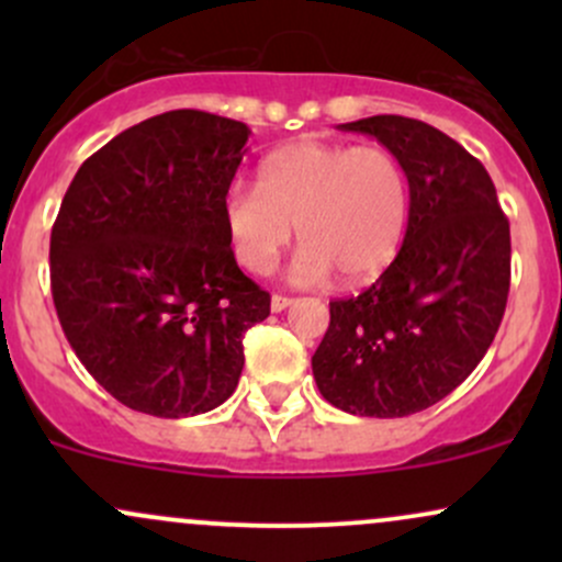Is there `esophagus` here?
Returning <instances> with one entry per match:
<instances>
[{"label":"esophagus","instance_id":"obj_1","mask_svg":"<svg viewBox=\"0 0 562 562\" xmlns=\"http://www.w3.org/2000/svg\"><path fill=\"white\" fill-rule=\"evenodd\" d=\"M290 303L293 299H288V295H272V312H285Z\"/></svg>","mask_w":562,"mask_h":562}]
</instances>
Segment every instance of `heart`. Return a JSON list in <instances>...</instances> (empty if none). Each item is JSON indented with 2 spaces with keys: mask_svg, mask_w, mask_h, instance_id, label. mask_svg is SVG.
Segmentation results:
<instances>
[{
  "mask_svg": "<svg viewBox=\"0 0 562 562\" xmlns=\"http://www.w3.org/2000/svg\"><path fill=\"white\" fill-rule=\"evenodd\" d=\"M224 229L237 263L254 274L274 267L293 227L306 243L293 261L299 282L375 277L402 245L409 177L380 145L299 142L263 160L259 184L224 192Z\"/></svg>",
  "mask_w": 562,
  "mask_h": 562,
  "instance_id": "b5f03b06",
  "label": "heart"
}]
</instances>
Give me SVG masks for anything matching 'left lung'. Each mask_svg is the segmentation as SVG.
Here are the masks:
<instances>
[{"label": "left lung", "instance_id": "8db88e82", "mask_svg": "<svg viewBox=\"0 0 562 562\" xmlns=\"http://www.w3.org/2000/svg\"><path fill=\"white\" fill-rule=\"evenodd\" d=\"M338 128L370 134L402 160L409 222L391 267L359 295L330 301L314 380L348 415H415L449 396L499 330L509 222L481 160L430 124L372 115Z\"/></svg>", "mask_w": 562, "mask_h": 562}]
</instances>
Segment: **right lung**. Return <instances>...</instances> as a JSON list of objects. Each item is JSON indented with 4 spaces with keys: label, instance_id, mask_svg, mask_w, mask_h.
I'll list each match as a JSON object with an SVG mask.
<instances>
[{
    "label": "right lung",
    "instance_id": "add662e5",
    "mask_svg": "<svg viewBox=\"0 0 562 562\" xmlns=\"http://www.w3.org/2000/svg\"><path fill=\"white\" fill-rule=\"evenodd\" d=\"M248 134L203 111L153 115L83 160L63 198L49 237L57 319L128 409H216L240 380L245 333L269 317L222 218Z\"/></svg>",
    "mask_w": 562,
    "mask_h": 562
}]
</instances>
